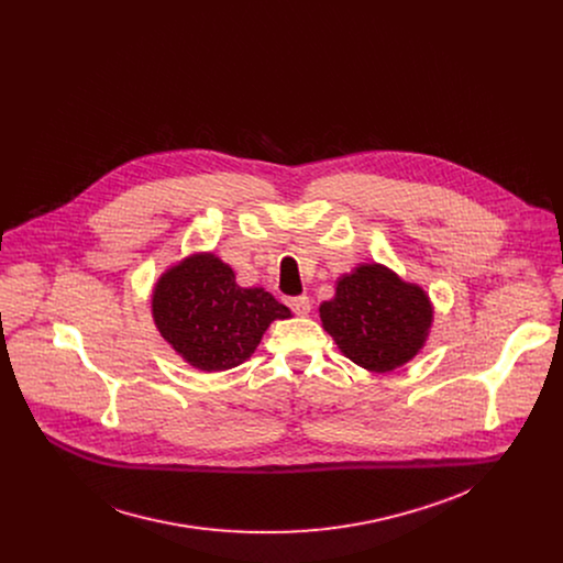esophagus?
<instances>
[{"label": "esophagus", "instance_id": "obj_1", "mask_svg": "<svg viewBox=\"0 0 563 563\" xmlns=\"http://www.w3.org/2000/svg\"><path fill=\"white\" fill-rule=\"evenodd\" d=\"M286 303H288V308H290L297 317H308V314H310V308H312V306H310V299H308L306 295L290 297Z\"/></svg>", "mask_w": 563, "mask_h": 563}]
</instances>
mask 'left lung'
I'll list each match as a JSON object with an SVG mask.
<instances>
[{"label": "left lung", "instance_id": "obj_1", "mask_svg": "<svg viewBox=\"0 0 563 563\" xmlns=\"http://www.w3.org/2000/svg\"><path fill=\"white\" fill-rule=\"evenodd\" d=\"M321 322L338 349L371 373H390L418 355L429 338V295L384 264H360L338 277L322 301Z\"/></svg>", "mask_w": 563, "mask_h": 563}]
</instances>
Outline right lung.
I'll return each instance as SVG.
<instances>
[{"mask_svg": "<svg viewBox=\"0 0 563 563\" xmlns=\"http://www.w3.org/2000/svg\"><path fill=\"white\" fill-rule=\"evenodd\" d=\"M152 317L170 349L203 373L241 366L273 321L290 310L264 288H242L214 253H190L166 268L152 292Z\"/></svg>", "mask_w": 563, "mask_h": 563, "instance_id": "1", "label": "right lung"}]
</instances>
